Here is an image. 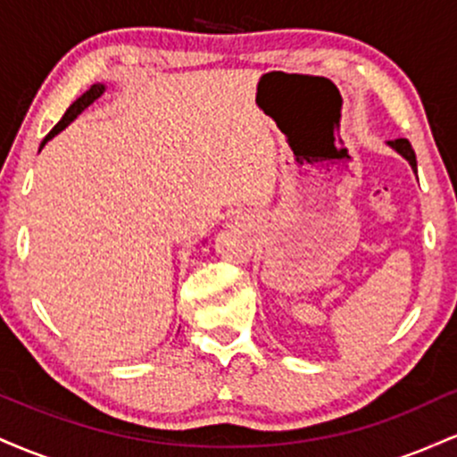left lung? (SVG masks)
<instances>
[{
    "label": "left lung",
    "instance_id": "left-lung-1",
    "mask_svg": "<svg viewBox=\"0 0 457 457\" xmlns=\"http://www.w3.org/2000/svg\"><path fill=\"white\" fill-rule=\"evenodd\" d=\"M386 144H389L391 148L397 152V154H402L403 159L411 162L412 171H414V174H417V156H414V150H412L411 141H408V139H395V141H386Z\"/></svg>",
    "mask_w": 457,
    "mask_h": 457
}]
</instances>
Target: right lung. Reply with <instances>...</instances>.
<instances>
[{
  "mask_svg": "<svg viewBox=\"0 0 457 457\" xmlns=\"http://www.w3.org/2000/svg\"><path fill=\"white\" fill-rule=\"evenodd\" d=\"M104 90H107V86H104V83H94V86L90 87V90H87V92H83L81 96H79L77 101L72 103L71 107L66 109V113L62 115V120H60V122H57L54 129H51V133L46 135V137L43 139V144H40V148H45V144H46V141H49V139H54L57 133H62V130H64V129L68 127V124H71L72 120H75L77 115L83 112V109H87V107H90V104H92L94 101H98V98H101L103 94H104Z\"/></svg>",
  "mask_w": 457,
  "mask_h": 457,
  "instance_id": "add662e5",
  "label": "right lung"
}]
</instances>
